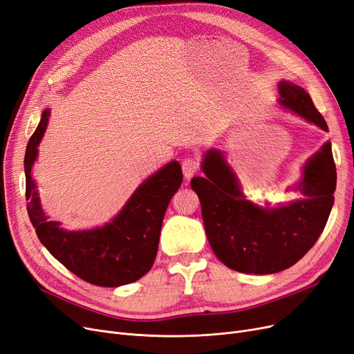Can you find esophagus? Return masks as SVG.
<instances>
[{
    "label": "esophagus",
    "mask_w": 354,
    "mask_h": 354,
    "mask_svg": "<svg viewBox=\"0 0 354 354\" xmlns=\"http://www.w3.org/2000/svg\"><path fill=\"white\" fill-rule=\"evenodd\" d=\"M200 157L197 156H189L185 157L184 160H182V170H184V175L185 178H191L192 175H195L198 172L200 169Z\"/></svg>",
    "instance_id": "obj_1"
}]
</instances>
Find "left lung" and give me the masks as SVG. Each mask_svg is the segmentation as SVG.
Segmentation results:
<instances>
[{
  "mask_svg": "<svg viewBox=\"0 0 354 354\" xmlns=\"http://www.w3.org/2000/svg\"><path fill=\"white\" fill-rule=\"evenodd\" d=\"M280 104L328 131L305 88L279 83ZM205 178H194L208 242L226 267L246 274H272L292 267L315 245L334 204L337 185L331 142L305 165L297 189L304 200L270 208L245 200L241 185L217 150L205 154Z\"/></svg>",
  "mask_w": 354,
  "mask_h": 354,
  "instance_id": "8db88e82",
  "label": "left lung"
}]
</instances>
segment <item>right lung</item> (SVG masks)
<instances>
[{
	"mask_svg": "<svg viewBox=\"0 0 354 354\" xmlns=\"http://www.w3.org/2000/svg\"><path fill=\"white\" fill-rule=\"evenodd\" d=\"M49 113L48 109L42 113L24 156L26 200L32 198L28 213L39 241L65 268L90 284L118 287L137 281L156 259L166 208L182 184L179 162H170L142 182L111 223L93 230L67 232L58 221H48L30 176Z\"/></svg>",
	"mask_w": 354,
	"mask_h": 354,
	"instance_id": "1",
	"label": "right lung"
}]
</instances>
